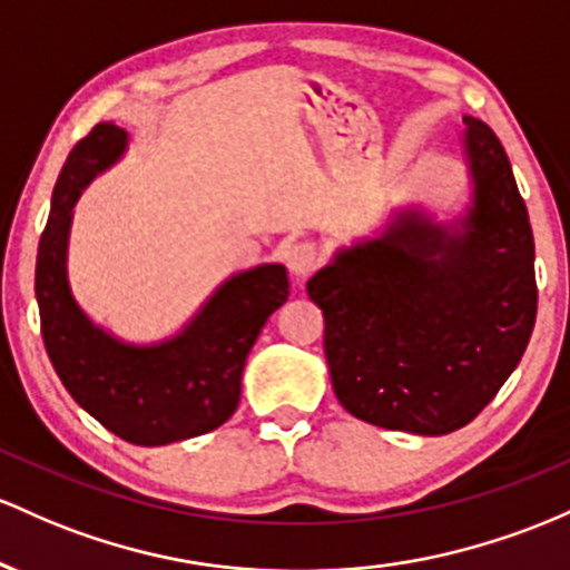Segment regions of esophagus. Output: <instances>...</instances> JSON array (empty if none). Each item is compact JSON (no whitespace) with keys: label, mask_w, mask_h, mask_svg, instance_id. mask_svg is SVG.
Masks as SVG:
<instances>
[{"label":"esophagus","mask_w":570,"mask_h":570,"mask_svg":"<svg viewBox=\"0 0 570 570\" xmlns=\"http://www.w3.org/2000/svg\"><path fill=\"white\" fill-rule=\"evenodd\" d=\"M320 264V253L312 242H296V245L287 250V268H291L293 277H309Z\"/></svg>","instance_id":"1"}]
</instances>
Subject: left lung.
<instances>
[{"instance_id":"left-lung-1","label":"left lung","mask_w":570,"mask_h":570,"mask_svg":"<svg viewBox=\"0 0 570 570\" xmlns=\"http://www.w3.org/2000/svg\"><path fill=\"white\" fill-rule=\"evenodd\" d=\"M469 204L393 209L338 247L306 293L323 309L338 404L363 423L444 436L495 399L535 325V247L509 156L463 115Z\"/></svg>"}]
</instances>
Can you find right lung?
<instances>
[{"instance_id":"add662e5","label":"right lung","mask_w":570,"mask_h":570,"mask_svg":"<svg viewBox=\"0 0 570 570\" xmlns=\"http://www.w3.org/2000/svg\"><path fill=\"white\" fill-rule=\"evenodd\" d=\"M126 150L129 131L115 124H99L72 147L37 250L35 293L45 350L69 395L115 436L164 446L215 431L236 412L247 355L291 283L283 264L236 272L177 334L150 344L94 323L69 285V232L82 190Z\"/></svg>"}]
</instances>
